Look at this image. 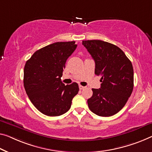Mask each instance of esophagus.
Listing matches in <instances>:
<instances>
[{
    "label": "esophagus",
    "instance_id": "34e87169",
    "mask_svg": "<svg viewBox=\"0 0 152 152\" xmlns=\"http://www.w3.org/2000/svg\"><path fill=\"white\" fill-rule=\"evenodd\" d=\"M79 90H83L84 88H85L86 87H84V86H82L79 85Z\"/></svg>",
    "mask_w": 152,
    "mask_h": 152
}]
</instances>
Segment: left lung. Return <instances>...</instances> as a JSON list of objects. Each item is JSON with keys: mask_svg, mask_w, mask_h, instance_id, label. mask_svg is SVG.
I'll return each instance as SVG.
<instances>
[{"mask_svg": "<svg viewBox=\"0 0 152 152\" xmlns=\"http://www.w3.org/2000/svg\"><path fill=\"white\" fill-rule=\"evenodd\" d=\"M95 62V74L100 76V88H92L88 100L91 111L109 117L118 113L126 103L134 87L132 64L123 51L113 44L100 40L83 41Z\"/></svg>", "mask_w": 152, "mask_h": 152, "instance_id": "left-lung-1", "label": "left lung"}]
</instances>
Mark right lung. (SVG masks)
Wrapping results in <instances>:
<instances>
[{
  "label": "right lung",
  "instance_id": "right-lung-1",
  "mask_svg": "<svg viewBox=\"0 0 152 152\" xmlns=\"http://www.w3.org/2000/svg\"><path fill=\"white\" fill-rule=\"evenodd\" d=\"M75 41L56 42L36 51L26 62L24 86L34 106L48 116H59L71 108L78 84L61 81L66 60L75 50Z\"/></svg>",
  "mask_w": 152,
  "mask_h": 152
}]
</instances>
